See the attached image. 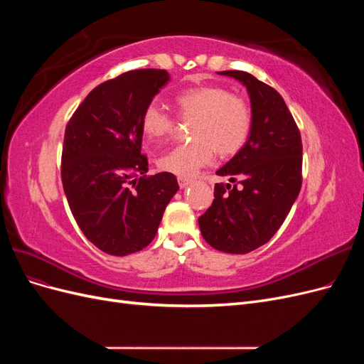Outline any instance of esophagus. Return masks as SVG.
<instances>
[{
	"label": "esophagus",
	"instance_id": "1",
	"mask_svg": "<svg viewBox=\"0 0 364 364\" xmlns=\"http://www.w3.org/2000/svg\"><path fill=\"white\" fill-rule=\"evenodd\" d=\"M178 183H179L181 188H186V186L193 183V181L188 179V178H182V176H179V178H178Z\"/></svg>",
	"mask_w": 364,
	"mask_h": 364
}]
</instances>
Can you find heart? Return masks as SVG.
<instances>
[{"label":"heart","instance_id":"heart-1","mask_svg":"<svg viewBox=\"0 0 364 364\" xmlns=\"http://www.w3.org/2000/svg\"><path fill=\"white\" fill-rule=\"evenodd\" d=\"M174 106L181 118H196L188 144L176 146L159 158L164 171L194 176L213 161L214 153L232 156L246 144L252 127L247 103L229 94L222 86H197L179 92ZM142 130L150 139H164L173 134L174 119L156 105L142 114Z\"/></svg>","mask_w":364,"mask_h":364}]
</instances>
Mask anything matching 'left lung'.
I'll list each match as a JSON object with an SVG mask.
<instances>
[{
	"mask_svg": "<svg viewBox=\"0 0 364 364\" xmlns=\"http://www.w3.org/2000/svg\"><path fill=\"white\" fill-rule=\"evenodd\" d=\"M243 83L250 98L252 127L246 144L217 170L237 182L215 183L214 202L199 217L203 238L226 253L266 245L289 215L302 185L301 132L272 86L245 71H220Z\"/></svg>",
	"mask_w": 364,
	"mask_h": 364,
	"instance_id": "obj_1",
	"label": "left lung"
}]
</instances>
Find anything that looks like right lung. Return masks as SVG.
<instances>
[{
  "instance_id": "1",
  "label": "right lung",
  "mask_w": 364,
  "mask_h": 364,
  "mask_svg": "<svg viewBox=\"0 0 364 364\" xmlns=\"http://www.w3.org/2000/svg\"><path fill=\"white\" fill-rule=\"evenodd\" d=\"M168 80L165 70L121 74L94 87L65 129V196L85 237L109 255L149 246L179 190L171 173L146 176L141 155L142 114Z\"/></svg>"
}]
</instances>
